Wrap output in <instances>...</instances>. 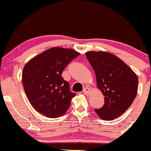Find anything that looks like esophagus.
Returning <instances> with one entry per match:
<instances>
[{
  "label": "esophagus",
  "instance_id": "esophagus-1",
  "mask_svg": "<svg viewBox=\"0 0 151 151\" xmlns=\"http://www.w3.org/2000/svg\"><path fill=\"white\" fill-rule=\"evenodd\" d=\"M90 91H91V90H90L88 87H85L83 88V92L85 94H88L90 93Z\"/></svg>",
  "mask_w": 151,
  "mask_h": 151
}]
</instances>
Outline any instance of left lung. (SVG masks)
<instances>
[{
    "mask_svg": "<svg viewBox=\"0 0 151 151\" xmlns=\"http://www.w3.org/2000/svg\"><path fill=\"white\" fill-rule=\"evenodd\" d=\"M86 55L95 71L104 105L95 111L103 120L115 119L131 106L138 92V78L121 59L104 51H88Z\"/></svg>",
    "mask_w": 151,
    "mask_h": 151,
    "instance_id": "left-lung-1",
    "label": "left lung"
}]
</instances>
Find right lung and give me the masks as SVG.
<instances>
[{
	"mask_svg": "<svg viewBox=\"0 0 151 151\" xmlns=\"http://www.w3.org/2000/svg\"><path fill=\"white\" fill-rule=\"evenodd\" d=\"M80 55L73 49L53 47L36 55L23 68L22 81L28 101L35 111L50 118L65 114L76 96L61 74Z\"/></svg>",
	"mask_w": 151,
	"mask_h": 151,
	"instance_id": "add662e5",
	"label": "right lung"
}]
</instances>
